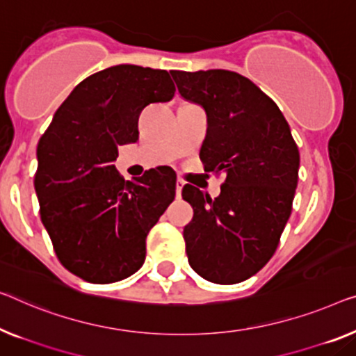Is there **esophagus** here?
Listing matches in <instances>:
<instances>
[{
	"mask_svg": "<svg viewBox=\"0 0 356 356\" xmlns=\"http://www.w3.org/2000/svg\"><path fill=\"white\" fill-rule=\"evenodd\" d=\"M184 185H185V182H184L182 179H177V180H176V195H177V198H180V196H182Z\"/></svg>",
	"mask_w": 356,
	"mask_h": 356,
	"instance_id": "34e87169",
	"label": "esophagus"
}]
</instances>
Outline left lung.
<instances>
[{"mask_svg": "<svg viewBox=\"0 0 356 356\" xmlns=\"http://www.w3.org/2000/svg\"><path fill=\"white\" fill-rule=\"evenodd\" d=\"M171 76L179 94L208 116L204 169L225 176L214 200L193 185L182 190L193 208L184 229L188 264L212 283H240L277 251L293 208L299 150L277 104L248 78L229 70Z\"/></svg>", "mask_w": 356, "mask_h": 356, "instance_id": "8db88e82", "label": "left lung"}]
</instances>
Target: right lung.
Here are the masks:
<instances>
[{"label":"right lung","instance_id":"add662e5","mask_svg":"<svg viewBox=\"0 0 356 356\" xmlns=\"http://www.w3.org/2000/svg\"><path fill=\"white\" fill-rule=\"evenodd\" d=\"M174 92L166 70L105 68L73 89L38 142L41 222L60 264L89 283L136 273L145 261L148 232L176 196L171 168L124 180L113 164L120 145L139 140L140 111L169 102Z\"/></svg>","mask_w":356,"mask_h":356}]
</instances>
